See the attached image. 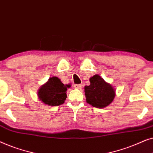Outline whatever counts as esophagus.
<instances>
[{"label": "esophagus", "mask_w": 153, "mask_h": 153, "mask_svg": "<svg viewBox=\"0 0 153 153\" xmlns=\"http://www.w3.org/2000/svg\"><path fill=\"white\" fill-rule=\"evenodd\" d=\"M74 88L75 89H81L82 88V85L81 84H74Z\"/></svg>", "instance_id": "1"}]
</instances>
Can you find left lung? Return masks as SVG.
<instances>
[{"mask_svg": "<svg viewBox=\"0 0 153 153\" xmlns=\"http://www.w3.org/2000/svg\"><path fill=\"white\" fill-rule=\"evenodd\" d=\"M90 82V85H85L84 88L87 103L100 108L111 103L115 97V91L111 85L105 82L98 74L91 77Z\"/></svg>", "mask_w": 153, "mask_h": 153, "instance_id": "left-lung-1", "label": "left lung"}]
</instances>
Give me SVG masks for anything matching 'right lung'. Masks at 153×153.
Segmentation results:
<instances>
[{"label": "right lung", "instance_id": "right-lung-1", "mask_svg": "<svg viewBox=\"0 0 153 153\" xmlns=\"http://www.w3.org/2000/svg\"><path fill=\"white\" fill-rule=\"evenodd\" d=\"M69 86L63 84L58 77L53 76L42 85L38 91V97L47 105H61L67 98L66 91Z\"/></svg>", "mask_w": 153, "mask_h": 153}]
</instances>
